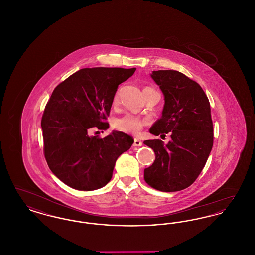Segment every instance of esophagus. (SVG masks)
I'll use <instances>...</instances> for the list:
<instances>
[{
    "label": "esophagus",
    "mask_w": 255,
    "mask_h": 255,
    "mask_svg": "<svg viewBox=\"0 0 255 255\" xmlns=\"http://www.w3.org/2000/svg\"><path fill=\"white\" fill-rule=\"evenodd\" d=\"M142 145V141L141 140H139L138 138H134L133 139V146H141Z\"/></svg>",
    "instance_id": "esophagus-1"
}]
</instances>
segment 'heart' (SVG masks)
Instances as JSON below:
<instances>
[{"instance_id": "heart-1", "label": "heart", "mask_w": 255, "mask_h": 255, "mask_svg": "<svg viewBox=\"0 0 255 255\" xmlns=\"http://www.w3.org/2000/svg\"><path fill=\"white\" fill-rule=\"evenodd\" d=\"M143 90H153V89L150 87H146ZM117 99H118V95H116V97H115V100H117ZM143 125H144L143 121H141L140 119H138L136 117L131 116V115H127L115 122V127L118 130L128 133H139V131L142 129Z\"/></svg>"}]
</instances>
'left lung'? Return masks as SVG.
Returning <instances> with one entry per match:
<instances>
[{"label":"left lung","instance_id":"1","mask_svg":"<svg viewBox=\"0 0 255 255\" xmlns=\"http://www.w3.org/2000/svg\"><path fill=\"white\" fill-rule=\"evenodd\" d=\"M164 97L162 116L149 132L170 133L167 144L159 139L143 143L155 152V161L144 169V180L162 192L180 191L191 185L206 165L213 145L210 104L202 87L177 71L150 74Z\"/></svg>","mask_w":255,"mask_h":255}]
</instances>
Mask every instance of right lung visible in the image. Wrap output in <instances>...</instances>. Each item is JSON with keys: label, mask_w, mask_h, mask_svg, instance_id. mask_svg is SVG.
Masks as SVG:
<instances>
[{"label": "right lung", "mask_w": 255, "mask_h": 255, "mask_svg": "<svg viewBox=\"0 0 255 255\" xmlns=\"http://www.w3.org/2000/svg\"><path fill=\"white\" fill-rule=\"evenodd\" d=\"M135 68H86L57 86L44 111L45 158L61 182L77 190H96L110 182L116 161L131 148L133 137L113 131L103 138L91 128L107 130L105 122L122 82Z\"/></svg>", "instance_id": "1"}]
</instances>
